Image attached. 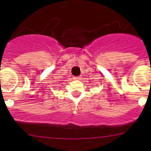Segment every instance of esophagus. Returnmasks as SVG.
<instances>
[{
	"instance_id": "obj_1",
	"label": "esophagus",
	"mask_w": 151,
	"mask_h": 151,
	"mask_svg": "<svg viewBox=\"0 0 151 151\" xmlns=\"http://www.w3.org/2000/svg\"><path fill=\"white\" fill-rule=\"evenodd\" d=\"M74 78L75 80H79V79H81V77L80 76H77V77H74Z\"/></svg>"
}]
</instances>
